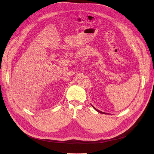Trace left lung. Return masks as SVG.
<instances>
[{
    "label": "left lung",
    "instance_id": "8db88e82",
    "mask_svg": "<svg viewBox=\"0 0 154 154\" xmlns=\"http://www.w3.org/2000/svg\"><path fill=\"white\" fill-rule=\"evenodd\" d=\"M92 107H94V109L95 110H97V111L98 112H99V113H101V114H107V113H105V112H102V111H100V110H97V109H95V107H94V106H92Z\"/></svg>",
    "mask_w": 154,
    "mask_h": 154
}]
</instances>
